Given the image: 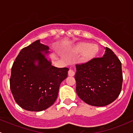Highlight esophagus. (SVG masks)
I'll return each instance as SVG.
<instances>
[{
    "instance_id": "34e87169",
    "label": "esophagus",
    "mask_w": 133,
    "mask_h": 133,
    "mask_svg": "<svg viewBox=\"0 0 133 133\" xmlns=\"http://www.w3.org/2000/svg\"><path fill=\"white\" fill-rule=\"evenodd\" d=\"M68 75L70 76H73L75 75V72L73 71V70H71V69H69V71H68Z\"/></svg>"
}]
</instances>
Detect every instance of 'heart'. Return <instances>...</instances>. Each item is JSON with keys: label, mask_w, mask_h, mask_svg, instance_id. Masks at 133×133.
Wrapping results in <instances>:
<instances>
[{"label": "heart", "mask_w": 133, "mask_h": 133, "mask_svg": "<svg viewBox=\"0 0 133 133\" xmlns=\"http://www.w3.org/2000/svg\"><path fill=\"white\" fill-rule=\"evenodd\" d=\"M75 53H81L80 60L82 62H86L94 58L98 51V47L96 44L88 43H79L75 45L73 49Z\"/></svg>", "instance_id": "b5f03b06"}]
</instances>
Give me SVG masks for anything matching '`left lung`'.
<instances>
[{
	"label": "left lung",
	"mask_w": 133,
	"mask_h": 133,
	"mask_svg": "<svg viewBox=\"0 0 133 133\" xmlns=\"http://www.w3.org/2000/svg\"><path fill=\"white\" fill-rule=\"evenodd\" d=\"M104 56L88 62L76 64V91L86 104L105 106L115 101L122 86V64L111 49L105 48Z\"/></svg>",
	"instance_id": "obj_1"
}]
</instances>
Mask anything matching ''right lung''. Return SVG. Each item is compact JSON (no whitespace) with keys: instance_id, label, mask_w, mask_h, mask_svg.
I'll use <instances>...</instances> for the list:
<instances>
[{"instance_id":"obj_1","label":"right lung","mask_w":133,"mask_h":133,"mask_svg":"<svg viewBox=\"0 0 133 133\" xmlns=\"http://www.w3.org/2000/svg\"><path fill=\"white\" fill-rule=\"evenodd\" d=\"M48 49L37 40L21 51L12 65L11 91L17 104L27 111H41L51 106L68 76V68H56L45 58Z\"/></svg>"}]
</instances>
